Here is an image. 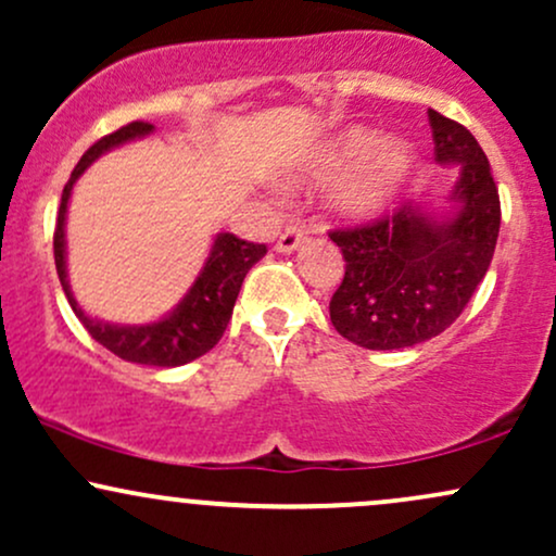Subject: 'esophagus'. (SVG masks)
I'll return each instance as SVG.
<instances>
[{
  "mask_svg": "<svg viewBox=\"0 0 556 556\" xmlns=\"http://www.w3.org/2000/svg\"><path fill=\"white\" fill-rule=\"evenodd\" d=\"M308 240L305 238V232L300 227H287L282 235H279V240H277V251L279 253H292V251H298L300 245H303V242Z\"/></svg>",
  "mask_w": 556,
  "mask_h": 556,
  "instance_id": "esophagus-1",
  "label": "esophagus"
}]
</instances>
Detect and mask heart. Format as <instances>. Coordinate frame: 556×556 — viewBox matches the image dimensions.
<instances>
[{"instance_id":"b5f03b06","label":"heart","mask_w":556,"mask_h":556,"mask_svg":"<svg viewBox=\"0 0 556 556\" xmlns=\"http://www.w3.org/2000/svg\"><path fill=\"white\" fill-rule=\"evenodd\" d=\"M416 169V151L402 138H379L368 127H350L318 151L314 177H342L334 208L350 219H371L397 201Z\"/></svg>"}]
</instances>
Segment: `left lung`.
I'll return each mask as SVG.
<instances>
[{
	"mask_svg": "<svg viewBox=\"0 0 556 556\" xmlns=\"http://www.w3.org/2000/svg\"><path fill=\"white\" fill-rule=\"evenodd\" d=\"M433 156L457 164L452 212L405 203L371 225L334 229L344 258L329 316L344 340L400 350L431 340L463 314L486 277L500 238V190L468 127L429 110Z\"/></svg>",
	"mask_w": 556,
	"mask_h": 556,
	"instance_id": "left-lung-1",
	"label": "left lung"
}]
</instances>
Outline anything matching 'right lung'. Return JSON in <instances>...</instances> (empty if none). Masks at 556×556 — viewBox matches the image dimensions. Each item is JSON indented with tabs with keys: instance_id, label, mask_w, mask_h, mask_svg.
Segmentation results:
<instances>
[{
	"instance_id": "right-lung-1",
	"label": "right lung",
	"mask_w": 556,
	"mask_h": 556,
	"mask_svg": "<svg viewBox=\"0 0 556 556\" xmlns=\"http://www.w3.org/2000/svg\"><path fill=\"white\" fill-rule=\"evenodd\" d=\"M154 125L149 123H130L119 127L112 136H104L96 140L91 149L80 156L75 164L73 175L62 190L60 212H56V227H54V264L56 274H60L62 290H65L67 303L73 305L75 316L80 318L83 327L96 342L104 344L110 353L117 358L140 363V366H159V368H175L185 366V363L201 358L203 353L214 348L216 342L225 334L229 318H232L235 300L242 287V279L251 271L253 264H258L266 256V245L258 242H248L235 238L229 232H219L214 238L212 253H208L206 264H203L201 274L195 277L193 287L185 292V298L172 308L167 316L159 318L154 324H110L99 321L83 314L78 300L73 298L67 282V264H65V219H67V201L73 193V185L78 177L106 151L117 149V146L149 136Z\"/></svg>"
}]
</instances>
